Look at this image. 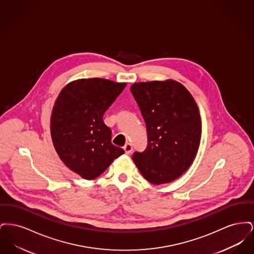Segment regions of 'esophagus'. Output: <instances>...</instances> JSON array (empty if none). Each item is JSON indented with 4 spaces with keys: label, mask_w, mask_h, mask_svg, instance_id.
I'll return each instance as SVG.
<instances>
[{
    "label": "esophagus",
    "mask_w": 254,
    "mask_h": 254,
    "mask_svg": "<svg viewBox=\"0 0 254 254\" xmlns=\"http://www.w3.org/2000/svg\"><path fill=\"white\" fill-rule=\"evenodd\" d=\"M124 150H125V152L127 154H129L132 151V145H131V144H129V143L126 144L125 146H124Z\"/></svg>",
    "instance_id": "1"
}]
</instances>
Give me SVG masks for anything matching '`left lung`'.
Returning a JSON list of instances; mask_svg holds the SVG:
<instances>
[{"instance_id": "1", "label": "left lung", "mask_w": 254, "mask_h": 254, "mask_svg": "<svg viewBox=\"0 0 254 254\" xmlns=\"http://www.w3.org/2000/svg\"><path fill=\"white\" fill-rule=\"evenodd\" d=\"M147 132V146L132 160L145 180L154 185L174 181L197 154L202 123L193 97L174 81L135 83L130 87Z\"/></svg>"}]
</instances>
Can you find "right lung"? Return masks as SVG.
<instances>
[{
	"label": "right lung",
	"mask_w": 254,
	"mask_h": 254,
	"mask_svg": "<svg viewBox=\"0 0 254 254\" xmlns=\"http://www.w3.org/2000/svg\"><path fill=\"white\" fill-rule=\"evenodd\" d=\"M126 83L91 78L73 81L57 97L50 132L61 160L86 180L100 176L125 153L111 143V130L103 116L126 87Z\"/></svg>",
	"instance_id": "right-lung-1"
}]
</instances>
